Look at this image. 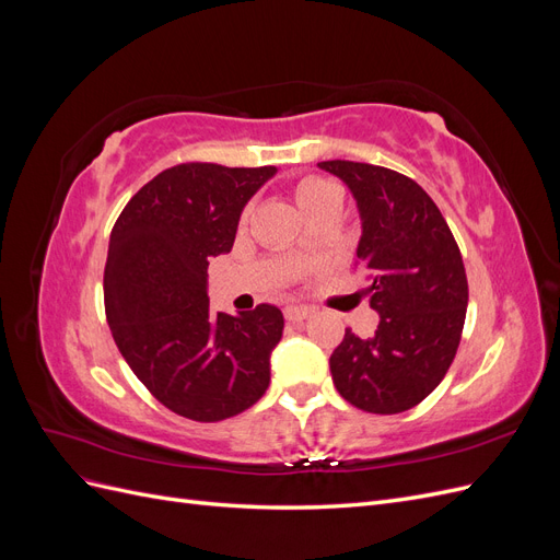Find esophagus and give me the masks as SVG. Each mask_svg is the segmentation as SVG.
Masks as SVG:
<instances>
[{"label":"esophagus","instance_id":"obj_1","mask_svg":"<svg viewBox=\"0 0 560 560\" xmlns=\"http://www.w3.org/2000/svg\"><path fill=\"white\" fill-rule=\"evenodd\" d=\"M311 308H306V306H287L284 308V319L287 322H303L306 317H311Z\"/></svg>","mask_w":560,"mask_h":560}]
</instances>
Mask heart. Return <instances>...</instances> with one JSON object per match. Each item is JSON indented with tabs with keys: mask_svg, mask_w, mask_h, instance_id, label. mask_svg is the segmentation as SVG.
I'll return each instance as SVG.
<instances>
[{
	"mask_svg": "<svg viewBox=\"0 0 560 560\" xmlns=\"http://www.w3.org/2000/svg\"><path fill=\"white\" fill-rule=\"evenodd\" d=\"M294 196L299 200V206L308 212V217L313 212H317L319 208H325L327 202L341 200V194H338L336 186L327 179H322V177H303L294 186ZM249 214H252V206H247L245 212H243V224L247 222Z\"/></svg>",
	"mask_w": 560,
	"mask_h": 560,
	"instance_id": "obj_1",
	"label": "heart"
}]
</instances>
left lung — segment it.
I'll return each instance as SVG.
<instances>
[{
	"label": "left lung",
	"instance_id": "8db88e82",
	"mask_svg": "<svg viewBox=\"0 0 560 560\" xmlns=\"http://www.w3.org/2000/svg\"><path fill=\"white\" fill-rule=\"evenodd\" d=\"M358 200V261L381 322L371 338L346 329L331 378L346 401L395 416L418 406L444 381L460 346L469 287L460 247L420 184L383 165L322 161Z\"/></svg>",
	"mask_w": 560,
	"mask_h": 560
}]
</instances>
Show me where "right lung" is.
Instances as JSON below:
<instances>
[{
    "label": "right lung",
    "mask_w": 560,
    "mask_h": 560,
    "mask_svg": "<svg viewBox=\"0 0 560 560\" xmlns=\"http://www.w3.org/2000/svg\"><path fill=\"white\" fill-rule=\"evenodd\" d=\"M276 165L179 163L118 214L105 264V313L132 374L165 409L219 422L257 404L270 381L282 313L259 303L210 313L208 266L233 247L245 202Z\"/></svg>",
    "instance_id": "right-lung-1"
}]
</instances>
